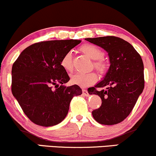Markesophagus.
Masks as SVG:
<instances>
[{
    "label": "esophagus",
    "instance_id": "34e87169",
    "mask_svg": "<svg viewBox=\"0 0 156 156\" xmlns=\"http://www.w3.org/2000/svg\"><path fill=\"white\" fill-rule=\"evenodd\" d=\"M82 93H83V95L86 96V97H88L89 95L88 91H87V89H83V90H82Z\"/></svg>",
    "mask_w": 156,
    "mask_h": 156
}]
</instances>
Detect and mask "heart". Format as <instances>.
<instances>
[{
    "mask_svg": "<svg viewBox=\"0 0 156 156\" xmlns=\"http://www.w3.org/2000/svg\"><path fill=\"white\" fill-rule=\"evenodd\" d=\"M80 51L91 59L94 60L93 62L94 67L101 74H104L106 72L108 64L103 58L104 57V52L103 50L94 44H86L80 48ZM61 65L67 72H72L73 69L72 52L69 51L64 55L61 60ZM97 80L98 76L94 72L88 73H77L71 77V82L80 87H87L92 85L95 83Z\"/></svg>",
    "mask_w": 156,
    "mask_h": 156,
    "instance_id": "b5f03b06",
    "label": "heart"
}]
</instances>
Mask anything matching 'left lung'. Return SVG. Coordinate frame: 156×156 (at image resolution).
I'll return each mask as SVG.
<instances>
[{"label": "left lung", "mask_w": 156, "mask_h": 156, "mask_svg": "<svg viewBox=\"0 0 156 156\" xmlns=\"http://www.w3.org/2000/svg\"><path fill=\"white\" fill-rule=\"evenodd\" d=\"M108 53L110 67L103 80L88 92L101 98L100 108L92 111L102 125H116L130 114L144 87V64L139 53L129 42L114 36L87 38Z\"/></svg>", "instance_id": "1"}]
</instances>
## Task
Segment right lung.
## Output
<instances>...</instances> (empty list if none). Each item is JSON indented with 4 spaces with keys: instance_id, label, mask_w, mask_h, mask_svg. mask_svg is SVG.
I'll use <instances>...</instances> for the list:
<instances>
[{
    "instance_id": "obj_1",
    "label": "right lung",
    "mask_w": 156,
    "mask_h": 156,
    "mask_svg": "<svg viewBox=\"0 0 156 156\" xmlns=\"http://www.w3.org/2000/svg\"><path fill=\"white\" fill-rule=\"evenodd\" d=\"M80 42H37L26 48L12 65V94L34 124L49 127L60 123L67 116L73 97L82 94L76 84L64 86L69 77L61 65L64 55Z\"/></svg>"
}]
</instances>
